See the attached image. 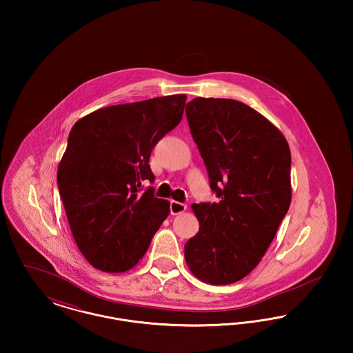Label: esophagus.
<instances>
[{
  "instance_id": "obj_1",
  "label": "esophagus",
  "mask_w": 353,
  "mask_h": 353,
  "mask_svg": "<svg viewBox=\"0 0 353 353\" xmlns=\"http://www.w3.org/2000/svg\"><path fill=\"white\" fill-rule=\"evenodd\" d=\"M185 210H186V205L183 203V202L174 201V200L170 201V213L173 216L180 214V213H183Z\"/></svg>"
}]
</instances>
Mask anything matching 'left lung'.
Instances as JSON below:
<instances>
[{
  "label": "left lung",
  "instance_id": "8db88e82",
  "mask_svg": "<svg viewBox=\"0 0 353 353\" xmlns=\"http://www.w3.org/2000/svg\"><path fill=\"white\" fill-rule=\"evenodd\" d=\"M190 134L219 202L193 203L200 230L185 245L205 283L230 285L261 262L291 203V152L263 115L234 99L186 104Z\"/></svg>",
  "mask_w": 353,
  "mask_h": 353
}]
</instances>
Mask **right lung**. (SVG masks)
Instances as JSON below:
<instances>
[{"label":"right lung","instance_id":"1","mask_svg":"<svg viewBox=\"0 0 353 353\" xmlns=\"http://www.w3.org/2000/svg\"><path fill=\"white\" fill-rule=\"evenodd\" d=\"M186 95H169L97 110L68 134L58 188L68 225L87 262L104 272L132 269L168 217L169 201L153 188L157 141L183 119Z\"/></svg>","mask_w":353,"mask_h":353}]
</instances>
